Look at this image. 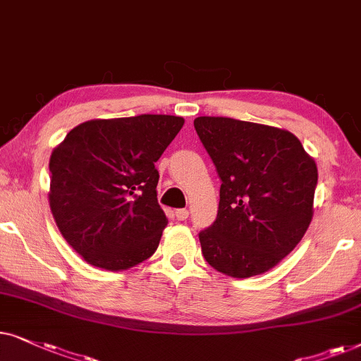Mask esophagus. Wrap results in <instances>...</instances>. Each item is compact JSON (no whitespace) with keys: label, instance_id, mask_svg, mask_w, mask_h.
Returning a JSON list of instances; mask_svg holds the SVG:
<instances>
[{"label":"esophagus","instance_id":"esophagus-1","mask_svg":"<svg viewBox=\"0 0 361 361\" xmlns=\"http://www.w3.org/2000/svg\"><path fill=\"white\" fill-rule=\"evenodd\" d=\"M188 209H176L175 211V216L178 221H186V218H188Z\"/></svg>","mask_w":361,"mask_h":361}]
</instances>
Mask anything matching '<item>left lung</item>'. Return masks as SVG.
Here are the masks:
<instances>
[{
	"label": "left lung",
	"mask_w": 361,
	"mask_h": 361,
	"mask_svg": "<svg viewBox=\"0 0 361 361\" xmlns=\"http://www.w3.org/2000/svg\"><path fill=\"white\" fill-rule=\"evenodd\" d=\"M195 128L221 178L218 216L200 233L206 262L238 279L267 272L314 216V158L294 133L271 125L198 117Z\"/></svg>",
	"instance_id": "1"
}]
</instances>
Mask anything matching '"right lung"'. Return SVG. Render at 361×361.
<instances>
[{"label":"right lung","mask_w":361,"mask_h":361,"mask_svg":"<svg viewBox=\"0 0 361 361\" xmlns=\"http://www.w3.org/2000/svg\"><path fill=\"white\" fill-rule=\"evenodd\" d=\"M185 120L143 114L95 118L51 153L49 206L62 238L85 262L125 271L157 251L168 219L155 163Z\"/></svg>","instance_id":"right-lung-1"}]
</instances>
